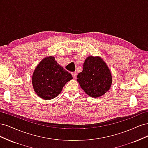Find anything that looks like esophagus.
<instances>
[{
    "label": "esophagus",
    "mask_w": 148,
    "mask_h": 148,
    "mask_svg": "<svg viewBox=\"0 0 148 148\" xmlns=\"http://www.w3.org/2000/svg\"><path fill=\"white\" fill-rule=\"evenodd\" d=\"M71 75H72L73 78L74 79H75L76 78H77V72H72V73H71Z\"/></svg>",
    "instance_id": "esophagus-1"
}]
</instances>
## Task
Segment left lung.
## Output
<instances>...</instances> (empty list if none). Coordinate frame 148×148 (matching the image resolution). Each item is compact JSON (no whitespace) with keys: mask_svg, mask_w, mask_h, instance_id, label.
Returning a JSON list of instances; mask_svg holds the SVG:
<instances>
[{"mask_svg":"<svg viewBox=\"0 0 148 148\" xmlns=\"http://www.w3.org/2000/svg\"><path fill=\"white\" fill-rule=\"evenodd\" d=\"M77 81L87 95L96 98L109 91L112 75L101 57L89 56L85 59L83 71L77 75Z\"/></svg>","mask_w":148,"mask_h":148,"instance_id":"left-lung-1","label":"left lung"}]
</instances>
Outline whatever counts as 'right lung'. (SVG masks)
Instances as JSON below:
<instances>
[{
  "label": "right lung",
  "mask_w": 148,
  "mask_h": 148,
  "mask_svg": "<svg viewBox=\"0 0 148 148\" xmlns=\"http://www.w3.org/2000/svg\"><path fill=\"white\" fill-rule=\"evenodd\" d=\"M71 79V75L57 64L55 57L49 56L43 59L36 67L32 84L39 97L50 100L59 95L65 84Z\"/></svg>",
  "instance_id": "add662e5"
}]
</instances>
